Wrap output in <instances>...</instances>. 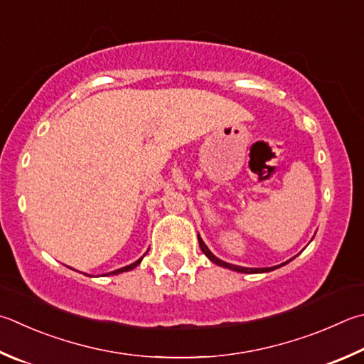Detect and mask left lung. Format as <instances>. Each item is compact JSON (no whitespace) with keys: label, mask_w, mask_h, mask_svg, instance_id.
<instances>
[{"label":"left lung","mask_w":364,"mask_h":364,"mask_svg":"<svg viewBox=\"0 0 364 364\" xmlns=\"http://www.w3.org/2000/svg\"><path fill=\"white\" fill-rule=\"evenodd\" d=\"M199 245H200V248H202V251H203V255L208 257V259L211 261V262H215V264H218V266H221V267H228V269H232V270H237V272H242V274H259V272H270V270H274V269H277V267H282V266H285L287 262H283V264H280V266H275V267H264V269H250V267H240V266H234V264H229V262H224V261H221V259H218V257L211 253V251L208 250V247L205 245L203 243V240L200 239L199 237ZM291 261V259H289Z\"/></svg>","instance_id":"1"}]
</instances>
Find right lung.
Masks as SVG:
<instances>
[{"mask_svg":"<svg viewBox=\"0 0 364 364\" xmlns=\"http://www.w3.org/2000/svg\"><path fill=\"white\" fill-rule=\"evenodd\" d=\"M141 259H143V257H140V259L135 261L134 264H130V266H125V267H122V269H117V270H114V272H111V274H108V275H116V274H121V272H127V270H132L134 267H136L138 264L141 262Z\"/></svg>","mask_w":364,"mask_h":364,"instance_id":"obj_1","label":"right lung"}]
</instances>
